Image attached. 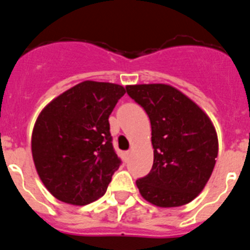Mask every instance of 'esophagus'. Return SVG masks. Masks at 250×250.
Listing matches in <instances>:
<instances>
[{"mask_svg":"<svg viewBox=\"0 0 250 250\" xmlns=\"http://www.w3.org/2000/svg\"><path fill=\"white\" fill-rule=\"evenodd\" d=\"M129 158H130V151L124 152V159H125V160H129Z\"/></svg>","mask_w":250,"mask_h":250,"instance_id":"34e87169","label":"esophagus"}]
</instances>
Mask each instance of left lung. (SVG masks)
Here are the masks:
<instances>
[{
    "label": "left lung",
    "instance_id": "8db88e82",
    "mask_svg": "<svg viewBox=\"0 0 250 250\" xmlns=\"http://www.w3.org/2000/svg\"><path fill=\"white\" fill-rule=\"evenodd\" d=\"M151 124L154 163L136 180L141 196L161 208L182 207L204 189L218 156L213 123L194 101L165 83L126 86Z\"/></svg>",
    "mask_w": 250,
    "mask_h": 250
}]
</instances>
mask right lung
Here are the masks:
<instances>
[{"label":"right lung","instance_id":"obj_1","mask_svg":"<svg viewBox=\"0 0 250 250\" xmlns=\"http://www.w3.org/2000/svg\"><path fill=\"white\" fill-rule=\"evenodd\" d=\"M124 94L121 85L83 81L39 115L32 158L41 182L56 199L86 205L105 194L121 164L112 146L109 116Z\"/></svg>","mask_w":250,"mask_h":250}]
</instances>
